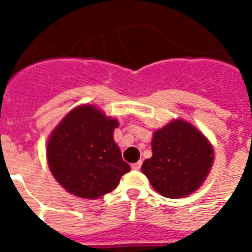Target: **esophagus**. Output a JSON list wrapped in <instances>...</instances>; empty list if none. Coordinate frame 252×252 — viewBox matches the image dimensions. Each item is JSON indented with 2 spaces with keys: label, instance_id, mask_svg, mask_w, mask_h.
I'll return each instance as SVG.
<instances>
[{
  "label": "esophagus",
  "instance_id": "esophagus-1",
  "mask_svg": "<svg viewBox=\"0 0 252 252\" xmlns=\"http://www.w3.org/2000/svg\"><path fill=\"white\" fill-rule=\"evenodd\" d=\"M141 165H142V162L138 161V162H136V163H133V165H132V168H133V170H140V168H141Z\"/></svg>",
  "mask_w": 252,
  "mask_h": 252
}]
</instances>
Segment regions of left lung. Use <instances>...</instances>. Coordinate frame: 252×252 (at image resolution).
I'll return each mask as SVG.
<instances>
[{
  "mask_svg": "<svg viewBox=\"0 0 252 252\" xmlns=\"http://www.w3.org/2000/svg\"><path fill=\"white\" fill-rule=\"evenodd\" d=\"M153 157L142 163V172L154 189L170 199L196 191L213 162L208 140L191 124L175 120L154 133Z\"/></svg>",
  "mask_w": 252,
  "mask_h": 252,
  "instance_id": "obj_1",
  "label": "left lung"
}]
</instances>
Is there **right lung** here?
Listing matches in <instances>:
<instances>
[{
  "label": "right lung",
  "mask_w": 252,
  "mask_h": 252,
  "mask_svg": "<svg viewBox=\"0 0 252 252\" xmlns=\"http://www.w3.org/2000/svg\"><path fill=\"white\" fill-rule=\"evenodd\" d=\"M118 122L93 106L77 107L53 130L47 158L56 180L73 195L98 199L118 187L130 166L114 141Z\"/></svg>",
  "instance_id": "1"
}]
</instances>
